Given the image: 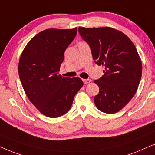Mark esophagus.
Instances as JSON below:
<instances>
[{"instance_id": "34e87169", "label": "esophagus", "mask_w": 155, "mask_h": 155, "mask_svg": "<svg viewBox=\"0 0 155 155\" xmlns=\"http://www.w3.org/2000/svg\"><path fill=\"white\" fill-rule=\"evenodd\" d=\"M83 81H84V84H87L88 83H90L91 81V79H83Z\"/></svg>"}]
</instances>
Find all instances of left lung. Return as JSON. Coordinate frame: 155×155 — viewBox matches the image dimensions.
<instances>
[{
  "mask_svg": "<svg viewBox=\"0 0 155 155\" xmlns=\"http://www.w3.org/2000/svg\"><path fill=\"white\" fill-rule=\"evenodd\" d=\"M80 35L89 45L94 60L104 66V75L94 83L99 93L94 97L97 108L113 114L135 96L142 76V61L133 42L115 29L79 27Z\"/></svg>",
  "mask_w": 155,
  "mask_h": 155,
  "instance_id": "8db88e82",
  "label": "left lung"
}]
</instances>
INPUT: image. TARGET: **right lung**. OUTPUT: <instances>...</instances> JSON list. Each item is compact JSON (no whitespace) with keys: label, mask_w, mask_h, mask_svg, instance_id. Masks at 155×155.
Wrapping results in <instances>:
<instances>
[{"label":"right lung","mask_w":155,"mask_h":155,"mask_svg":"<svg viewBox=\"0 0 155 155\" xmlns=\"http://www.w3.org/2000/svg\"><path fill=\"white\" fill-rule=\"evenodd\" d=\"M77 28L47 29L27 44L20 56L18 73L31 103L45 116L57 117L71 108L74 96L84 85L78 77L59 74L64 54Z\"/></svg>","instance_id":"1"}]
</instances>
